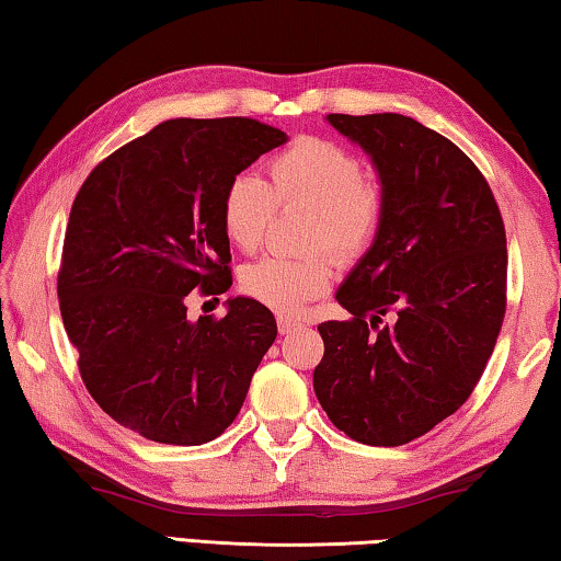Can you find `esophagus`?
I'll return each mask as SVG.
<instances>
[{
	"label": "esophagus",
	"mask_w": 561,
	"mask_h": 561,
	"mask_svg": "<svg viewBox=\"0 0 561 561\" xmlns=\"http://www.w3.org/2000/svg\"><path fill=\"white\" fill-rule=\"evenodd\" d=\"M277 327H279V334H291V331L301 329V321L299 319H291V317H279L277 319Z\"/></svg>",
	"instance_id": "34e87169"
}]
</instances>
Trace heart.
<instances>
[{
	"label": "heart",
	"instance_id": "heart-1",
	"mask_svg": "<svg viewBox=\"0 0 561 561\" xmlns=\"http://www.w3.org/2000/svg\"><path fill=\"white\" fill-rule=\"evenodd\" d=\"M282 205L301 203L317 210L311 244L329 247L339 260H354L371 244L381 222V195L366 183L364 163L339 144L301 138L270 163V183L257 173H237L222 195V227L244 252L257 250ZM334 264L327 254L289 260L267 254L247 264L240 284L247 297L282 314H294L329 289Z\"/></svg>",
	"mask_w": 561,
	"mask_h": 561
}]
</instances>
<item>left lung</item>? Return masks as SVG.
I'll return each mask as SVG.
<instances>
[{"mask_svg": "<svg viewBox=\"0 0 561 561\" xmlns=\"http://www.w3.org/2000/svg\"><path fill=\"white\" fill-rule=\"evenodd\" d=\"M327 121L381 183L374 242L336 289L314 393L364 445H405L468 401L505 317L507 240L488 180L462 150L401 113Z\"/></svg>", "mask_w": 561, "mask_h": 561, "instance_id": "left-lung-1", "label": "left lung"}]
</instances>
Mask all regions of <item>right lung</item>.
Instances as JSON below:
<instances>
[{
  "mask_svg": "<svg viewBox=\"0 0 561 561\" xmlns=\"http://www.w3.org/2000/svg\"><path fill=\"white\" fill-rule=\"evenodd\" d=\"M289 136L252 118H173L118 148L76 195L59 272L64 329L89 393L123 428L165 445L222 435L277 339L250 297L190 319L195 287H232L222 195Z\"/></svg>",
  "mask_w": 561,
  "mask_h": 561,
  "instance_id": "add662e5",
  "label": "right lung"
}]
</instances>
